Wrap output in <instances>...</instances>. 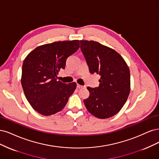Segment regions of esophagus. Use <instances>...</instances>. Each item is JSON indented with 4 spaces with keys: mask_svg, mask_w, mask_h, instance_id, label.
Wrapping results in <instances>:
<instances>
[{
    "mask_svg": "<svg viewBox=\"0 0 159 159\" xmlns=\"http://www.w3.org/2000/svg\"><path fill=\"white\" fill-rule=\"evenodd\" d=\"M76 87H77L78 89H83V88H84V86H82V85H80V84H77V85H76Z\"/></svg>",
    "mask_w": 159,
    "mask_h": 159,
    "instance_id": "34e87169",
    "label": "esophagus"
}]
</instances>
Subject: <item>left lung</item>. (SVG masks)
Instances as JSON below:
<instances>
[{"label": "left lung", "instance_id": "left-lung-1", "mask_svg": "<svg viewBox=\"0 0 159 159\" xmlns=\"http://www.w3.org/2000/svg\"><path fill=\"white\" fill-rule=\"evenodd\" d=\"M80 42L90 73L100 76L98 87H87L90 95L84 100V105L98 118L114 116L121 110L129 96V69L124 58L113 49L94 41Z\"/></svg>", "mask_w": 159, "mask_h": 159}]
</instances>
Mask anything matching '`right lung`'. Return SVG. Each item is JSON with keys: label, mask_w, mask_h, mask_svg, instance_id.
Segmentation results:
<instances>
[{"label": "right lung", "mask_w": 159, "mask_h": 159, "mask_svg": "<svg viewBox=\"0 0 159 159\" xmlns=\"http://www.w3.org/2000/svg\"><path fill=\"white\" fill-rule=\"evenodd\" d=\"M79 40L63 41L38 46L25 58L21 83L25 98L33 108L43 116L62 110L76 89V83L57 80L66 60L80 47Z\"/></svg>", "instance_id": "1"}]
</instances>
